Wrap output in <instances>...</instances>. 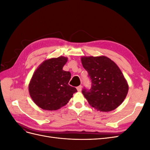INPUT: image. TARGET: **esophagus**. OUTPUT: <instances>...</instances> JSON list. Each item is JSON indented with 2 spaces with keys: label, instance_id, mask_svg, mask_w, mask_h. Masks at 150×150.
Masks as SVG:
<instances>
[{
  "label": "esophagus",
  "instance_id": "esophagus-1",
  "mask_svg": "<svg viewBox=\"0 0 150 150\" xmlns=\"http://www.w3.org/2000/svg\"><path fill=\"white\" fill-rule=\"evenodd\" d=\"M77 88V90H78V91H79V92H80L81 91V89H82V86H78V87L76 88Z\"/></svg>",
  "mask_w": 150,
  "mask_h": 150
}]
</instances>
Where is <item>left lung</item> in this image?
<instances>
[{
	"mask_svg": "<svg viewBox=\"0 0 150 150\" xmlns=\"http://www.w3.org/2000/svg\"><path fill=\"white\" fill-rule=\"evenodd\" d=\"M81 59L91 81V88L82 91L85 98L98 111L115 110L123 102L128 92V84L119 67L104 56Z\"/></svg>",
	"mask_w": 150,
	"mask_h": 150,
	"instance_id": "8db88e82",
	"label": "left lung"
}]
</instances>
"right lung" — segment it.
<instances>
[{"mask_svg":"<svg viewBox=\"0 0 150 150\" xmlns=\"http://www.w3.org/2000/svg\"><path fill=\"white\" fill-rule=\"evenodd\" d=\"M67 58L60 56L44 61L38 67L29 84L30 96L36 105L45 110H57L65 106L77 89L68 84L69 71L62 69Z\"/></svg>","mask_w":150,"mask_h":150,"instance_id":"add662e5","label":"right lung"}]
</instances>
